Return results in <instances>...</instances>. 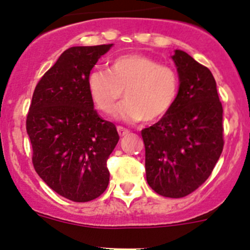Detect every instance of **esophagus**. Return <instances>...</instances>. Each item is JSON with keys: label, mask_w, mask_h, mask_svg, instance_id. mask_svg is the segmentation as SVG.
I'll return each mask as SVG.
<instances>
[{"label": "esophagus", "mask_w": 250, "mask_h": 250, "mask_svg": "<svg viewBox=\"0 0 250 250\" xmlns=\"http://www.w3.org/2000/svg\"><path fill=\"white\" fill-rule=\"evenodd\" d=\"M117 132H118V134H120V137H125V135H127L128 133H129V129H127V128H125V127H121V125H118Z\"/></svg>", "instance_id": "obj_1"}]
</instances>
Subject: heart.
Here are the masks:
<instances>
[{
	"label": "heart",
	"mask_w": 250,
	"mask_h": 250,
	"mask_svg": "<svg viewBox=\"0 0 250 250\" xmlns=\"http://www.w3.org/2000/svg\"><path fill=\"white\" fill-rule=\"evenodd\" d=\"M88 92L95 107L127 122H156L166 117L175 105L180 92V78L172 66L160 64L143 54H125L111 62L109 71L94 69L87 78Z\"/></svg>",
	"instance_id": "b5f03b06"
}]
</instances>
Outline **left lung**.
Here are the masks:
<instances>
[{"instance_id":"obj_1","label":"left lung","mask_w":250,"mask_h":250,"mask_svg":"<svg viewBox=\"0 0 250 250\" xmlns=\"http://www.w3.org/2000/svg\"><path fill=\"white\" fill-rule=\"evenodd\" d=\"M173 60L180 78L178 100L166 117L141 130V137L150 188L180 198L209 178L223 152V105L208 67L179 49Z\"/></svg>"}]
</instances>
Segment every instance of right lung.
Returning a JSON list of instances; mask_svg holds the SVG:
<instances>
[{"instance_id": "add662e5", "label": "right lung", "mask_w": 250, "mask_h": 250, "mask_svg": "<svg viewBox=\"0 0 250 250\" xmlns=\"http://www.w3.org/2000/svg\"><path fill=\"white\" fill-rule=\"evenodd\" d=\"M111 47L65 50L39 81L27 112L35 170L53 191L74 202L95 200L109 185L106 162L120 137L116 125L94 109L87 78Z\"/></svg>"}]
</instances>
